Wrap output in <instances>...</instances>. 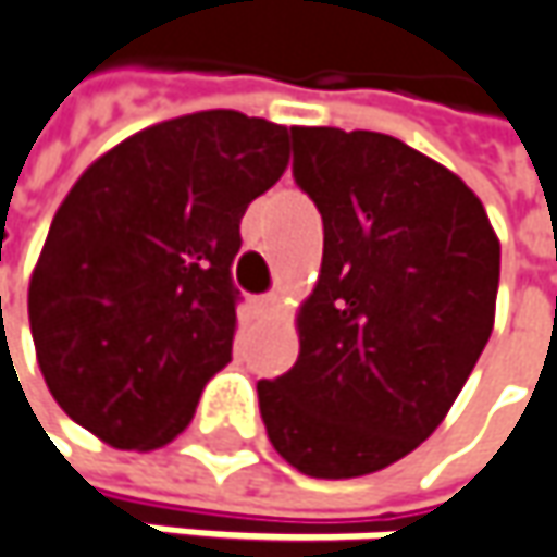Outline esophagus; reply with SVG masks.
Here are the masks:
<instances>
[{"instance_id": "obj_1", "label": "esophagus", "mask_w": 557, "mask_h": 557, "mask_svg": "<svg viewBox=\"0 0 557 557\" xmlns=\"http://www.w3.org/2000/svg\"><path fill=\"white\" fill-rule=\"evenodd\" d=\"M258 311H261V314H280V311H283V302H280L277 293L261 296V299H258Z\"/></svg>"}]
</instances>
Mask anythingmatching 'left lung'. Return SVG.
<instances>
[{
	"instance_id": "left-lung-1",
	"label": "left lung",
	"mask_w": 557,
	"mask_h": 557,
	"mask_svg": "<svg viewBox=\"0 0 557 557\" xmlns=\"http://www.w3.org/2000/svg\"><path fill=\"white\" fill-rule=\"evenodd\" d=\"M324 220L299 359L258 381L268 438L311 479L397 463L444 422L495 327L502 243L475 191L381 132L293 128Z\"/></svg>"
}]
</instances>
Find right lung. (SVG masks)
Segmentation results:
<instances>
[{"label":"right lung","mask_w":557,"mask_h":557,"mask_svg":"<svg viewBox=\"0 0 557 557\" xmlns=\"http://www.w3.org/2000/svg\"><path fill=\"white\" fill-rule=\"evenodd\" d=\"M286 163V125L205 110L84 170L27 286L37 366L65 416L141 454L185 432L233 352L239 220Z\"/></svg>","instance_id":"add662e5"}]
</instances>
